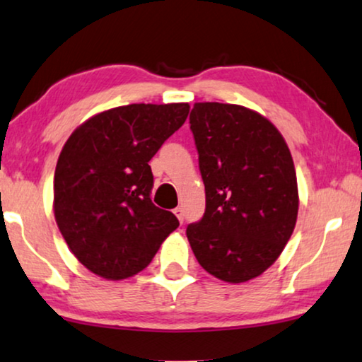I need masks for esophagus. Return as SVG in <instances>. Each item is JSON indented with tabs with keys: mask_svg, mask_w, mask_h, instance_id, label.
Segmentation results:
<instances>
[{
	"mask_svg": "<svg viewBox=\"0 0 362 362\" xmlns=\"http://www.w3.org/2000/svg\"><path fill=\"white\" fill-rule=\"evenodd\" d=\"M174 213H175V216L179 218V221H180V223H183V210H182V208H180V206H179V208H175Z\"/></svg>",
	"mask_w": 362,
	"mask_h": 362,
	"instance_id": "esophagus-1",
	"label": "esophagus"
}]
</instances>
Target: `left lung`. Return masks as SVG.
<instances>
[{"label":"left lung","instance_id":"left-lung-1","mask_svg":"<svg viewBox=\"0 0 362 362\" xmlns=\"http://www.w3.org/2000/svg\"><path fill=\"white\" fill-rule=\"evenodd\" d=\"M206 208L187 238L220 281H251L277 261L298 213L297 175L279 129L256 111L195 103L190 113Z\"/></svg>","mask_w":362,"mask_h":362}]
</instances>
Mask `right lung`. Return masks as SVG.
Listing matches in <instances>:
<instances>
[{
  "instance_id": "obj_1",
  "label": "right lung",
  "mask_w": 362,
  "mask_h": 362,
  "mask_svg": "<svg viewBox=\"0 0 362 362\" xmlns=\"http://www.w3.org/2000/svg\"><path fill=\"white\" fill-rule=\"evenodd\" d=\"M188 103H134L98 113L65 142L54 175V213L74 256L96 276L128 279L149 266L174 213L151 200L149 160L185 123Z\"/></svg>"
}]
</instances>
